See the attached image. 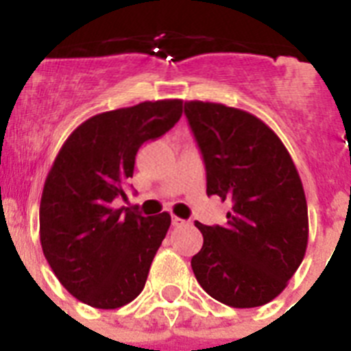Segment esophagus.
I'll use <instances>...</instances> for the list:
<instances>
[{"instance_id":"esophagus-1","label":"esophagus","mask_w":351,"mask_h":351,"mask_svg":"<svg viewBox=\"0 0 351 351\" xmlns=\"http://www.w3.org/2000/svg\"><path fill=\"white\" fill-rule=\"evenodd\" d=\"M186 219H182V218H178V216H172V225L173 226H184L186 225Z\"/></svg>"}]
</instances>
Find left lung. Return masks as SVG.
Listing matches in <instances>:
<instances>
[{"label": "left lung", "mask_w": 351, "mask_h": 351, "mask_svg": "<svg viewBox=\"0 0 351 351\" xmlns=\"http://www.w3.org/2000/svg\"><path fill=\"white\" fill-rule=\"evenodd\" d=\"M204 156L207 195L228 200L226 225L195 223L202 250L191 258L200 287L232 308H256L280 295L308 247L302 181L280 137L241 108L186 101Z\"/></svg>", "instance_id": "1"}]
</instances>
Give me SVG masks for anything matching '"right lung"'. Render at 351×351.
<instances>
[{
  "mask_svg": "<svg viewBox=\"0 0 351 351\" xmlns=\"http://www.w3.org/2000/svg\"><path fill=\"white\" fill-rule=\"evenodd\" d=\"M181 114V100L96 114L71 132L49 170L40 202L43 255L60 283L91 308H121L144 290L170 214L144 218L112 202L126 200L141 145L165 135Z\"/></svg>",
  "mask_w": 351,
  "mask_h": 351,
  "instance_id": "add662e5",
  "label": "right lung"
}]
</instances>
